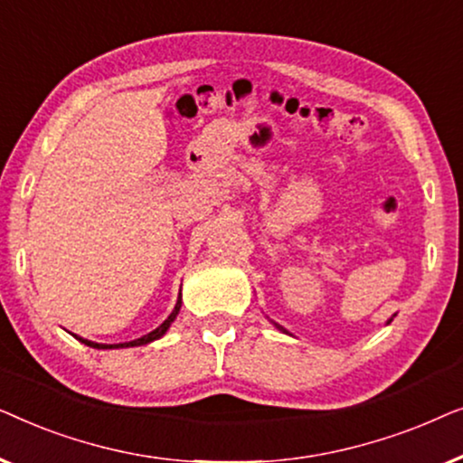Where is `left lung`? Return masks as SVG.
<instances>
[{"instance_id": "8db88e82", "label": "left lung", "mask_w": 463, "mask_h": 463, "mask_svg": "<svg viewBox=\"0 0 463 463\" xmlns=\"http://www.w3.org/2000/svg\"><path fill=\"white\" fill-rule=\"evenodd\" d=\"M394 316H396V314H394ZM394 316H392V318H390L388 322H385V325H390V322H392V320H394ZM269 322H271V325H274V326L278 328V331H282V333H287V335H290V333L287 331V328H284V326H280V325H278V322H274V320H269Z\"/></svg>"}]
</instances>
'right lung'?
Listing matches in <instances>:
<instances>
[{
  "mask_svg": "<svg viewBox=\"0 0 463 463\" xmlns=\"http://www.w3.org/2000/svg\"><path fill=\"white\" fill-rule=\"evenodd\" d=\"M181 303H183V301H181V293H179V297H176V303H175V309H173V312H170L168 318L164 320L160 326L154 328V331L147 333V335H143V337H138V339H132V341H126V344H97V341L84 339V337H80V335H73V337L78 339V341H81V344L88 345V347H94V350H119V347H137V345H147V344H151V341L160 339V337H164V335H166V331H168V328H170V325H173V322L176 320V316H179Z\"/></svg>",
  "mask_w": 463,
  "mask_h": 463,
  "instance_id": "right-lung-1",
  "label": "right lung"
}]
</instances>
